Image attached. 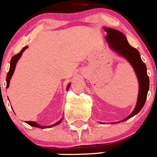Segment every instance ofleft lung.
Masks as SVG:
<instances>
[{
	"mask_svg": "<svg viewBox=\"0 0 157 157\" xmlns=\"http://www.w3.org/2000/svg\"><path fill=\"white\" fill-rule=\"evenodd\" d=\"M105 30L107 32L106 39L111 48L124 56L130 62L134 68L139 82V92L137 105L132 113L123 120L126 121L134 115L138 114L143 108L149 88V76L147 75L146 66L141 60L139 52L129 44L125 35L114 29L105 28Z\"/></svg>",
	"mask_w": 157,
	"mask_h": 157,
	"instance_id": "obj_1",
	"label": "left lung"
}]
</instances>
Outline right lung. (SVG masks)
Masks as SVG:
<instances>
[{
    "label": "right lung",
    "instance_id": "right-lung-1",
    "mask_svg": "<svg viewBox=\"0 0 157 157\" xmlns=\"http://www.w3.org/2000/svg\"><path fill=\"white\" fill-rule=\"evenodd\" d=\"M27 47H24V48H22V50L20 51V52H19V53H17L16 55H15V56H13L12 57V59H11V61H10V68H9V71L8 72V74H7V77H6V82H7V86H6V88H8V86H9V82H10V79L11 78H12V75H13L14 73V71H15V67H16V63H17L18 59H19V57L21 56L22 53H23V51L27 48ZM69 87V86H67V88ZM62 120H59V121L56 122L55 124H53V125H51V126H48V127H43V126H40L38 125V124H37V123H35V122H31V121H26V123H28L29 125L32 126V127H38V128H47V127H53V126H56V125H58V124H59V123H61Z\"/></svg>",
    "mask_w": 157,
    "mask_h": 157
}]
</instances>
